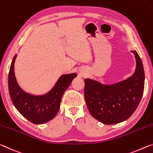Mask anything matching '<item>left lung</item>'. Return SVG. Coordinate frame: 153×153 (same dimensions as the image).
Wrapping results in <instances>:
<instances>
[{"mask_svg": "<svg viewBox=\"0 0 153 153\" xmlns=\"http://www.w3.org/2000/svg\"><path fill=\"white\" fill-rule=\"evenodd\" d=\"M131 52L136 59V70L129 79L111 85L90 79H85L87 106L92 117L104 124H117L129 118L143 96V64L137 52Z\"/></svg>", "mask_w": 153, "mask_h": 153, "instance_id": "8db88e82", "label": "left lung"}]
</instances>
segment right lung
<instances>
[{
	"mask_svg": "<svg viewBox=\"0 0 153 153\" xmlns=\"http://www.w3.org/2000/svg\"><path fill=\"white\" fill-rule=\"evenodd\" d=\"M16 55L10 67L8 85L11 101L22 116L34 124H43L56 116L64 92L70 86L76 74H64L49 93L43 96H33L27 94L17 84L14 73V63Z\"/></svg>",
	"mask_w": 153,
	"mask_h": 153,
	"instance_id": "obj_1",
	"label": "right lung"
}]
</instances>
